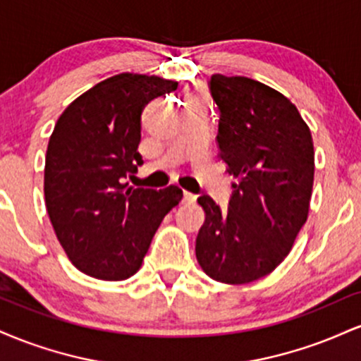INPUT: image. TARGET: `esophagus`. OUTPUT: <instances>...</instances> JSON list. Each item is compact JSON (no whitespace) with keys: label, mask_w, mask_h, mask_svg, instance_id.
<instances>
[{"label":"esophagus","mask_w":361,"mask_h":361,"mask_svg":"<svg viewBox=\"0 0 361 361\" xmlns=\"http://www.w3.org/2000/svg\"><path fill=\"white\" fill-rule=\"evenodd\" d=\"M195 195L190 193V192H183V204H193L195 202Z\"/></svg>","instance_id":"obj_1"}]
</instances>
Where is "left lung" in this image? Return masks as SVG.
Returning <instances> with one entry per match:
<instances>
[{"mask_svg": "<svg viewBox=\"0 0 361 361\" xmlns=\"http://www.w3.org/2000/svg\"><path fill=\"white\" fill-rule=\"evenodd\" d=\"M209 88L221 111L219 157L235 181L227 210L198 197L205 222L195 252L210 279L250 283L279 267L307 221L312 135L297 106L263 82L214 74Z\"/></svg>", "mask_w": 361, "mask_h": 361, "instance_id": "8db88e82", "label": "left lung"}]
</instances>
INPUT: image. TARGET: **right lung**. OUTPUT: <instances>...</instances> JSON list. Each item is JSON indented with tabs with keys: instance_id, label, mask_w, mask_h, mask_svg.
Instances as JSON below:
<instances>
[{
	"instance_id": "add662e5",
	"label": "right lung",
	"mask_w": 361,
	"mask_h": 361,
	"mask_svg": "<svg viewBox=\"0 0 361 361\" xmlns=\"http://www.w3.org/2000/svg\"><path fill=\"white\" fill-rule=\"evenodd\" d=\"M178 82L123 73L78 97L57 120L45 154V207L78 270L117 281L142 264L157 227L183 192L127 188L144 163L140 114Z\"/></svg>"
}]
</instances>
